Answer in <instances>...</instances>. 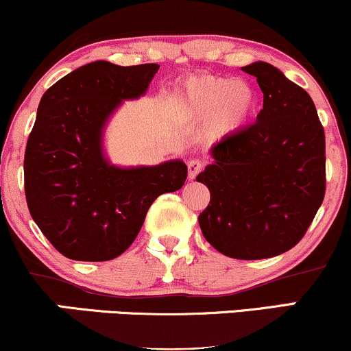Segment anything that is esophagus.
Wrapping results in <instances>:
<instances>
[{"label": "esophagus", "instance_id": "34e87169", "mask_svg": "<svg viewBox=\"0 0 351 351\" xmlns=\"http://www.w3.org/2000/svg\"><path fill=\"white\" fill-rule=\"evenodd\" d=\"M202 168H204V163L201 162V160H197V158H193V160H189L188 162V175H189V178H196L197 176V173H199Z\"/></svg>", "mask_w": 351, "mask_h": 351}]
</instances>
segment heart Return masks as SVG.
Instances as JSON below:
<instances>
[{"instance_id": "1", "label": "heart", "mask_w": 351, "mask_h": 351, "mask_svg": "<svg viewBox=\"0 0 351 351\" xmlns=\"http://www.w3.org/2000/svg\"><path fill=\"white\" fill-rule=\"evenodd\" d=\"M256 106L253 88L245 82L214 75L188 78L175 96L181 119L201 122L209 119L206 137L221 138L248 121Z\"/></svg>"}]
</instances>
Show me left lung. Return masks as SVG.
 <instances>
[{"label": "left lung", "mask_w": 351, "mask_h": 351, "mask_svg": "<svg viewBox=\"0 0 351 351\" xmlns=\"http://www.w3.org/2000/svg\"><path fill=\"white\" fill-rule=\"evenodd\" d=\"M263 93L256 121L210 149L214 162L196 181L210 201L197 217L222 255L271 258L304 237L325 196V134L307 91L276 66L242 69Z\"/></svg>", "instance_id": "8db88e82"}]
</instances>
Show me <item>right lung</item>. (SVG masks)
I'll list each match as a JSON object with an SVG mask.
<instances>
[{
	"label": "right lung",
	"instance_id": "right-lung-1",
	"mask_svg": "<svg viewBox=\"0 0 351 351\" xmlns=\"http://www.w3.org/2000/svg\"><path fill=\"white\" fill-rule=\"evenodd\" d=\"M158 66L91 62L42 96L24 155V189L34 222L66 258L119 256L141 232L152 202L186 181L181 160L119 168L101 147L109 116L124 99L142 96Z\"/></svg>",
	"mask_w": 351,
	"mask_h": 351
}]
</instances>
